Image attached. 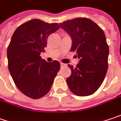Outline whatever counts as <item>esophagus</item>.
Here are the masks:
<instances>
[{
    "mask_svg": "<svg viewBox=\"0 0 121 121\" xmlns=\"http://www.w3.org/2000/svg\"><path fill=\"white\" fill-rule=\"evenodd\" d=\"M60 65H61V66H66L67 65H66V64L63 63H60Z\"/></svg>",
    "mask_w": 121,
    "mask_h": 121,
    "instance_id": "34e87169",
    "label": "esophagus"
}]
</instances>
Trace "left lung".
Listing matches in <instances>:
<instances>
[{
    "instance_id": "1",
    "label": "left lung",
    "mask_w": 121,
    "mask_h": 121,
    "mask_svg": "<svg viewBox=\"0 0 121 121\" xmlns=\"http://www.w3.org/2000/svg\"><path fill=\"white\" fill-rule=\"evenodd\" d=\"M72 39L71 51L76 52L79 63L69 65L71 74L67 78L69 90L77 96L93 94L101 85L108 67L109 48L104 30L86 17L60 23Z\"/></svg>"
}]
</instances>
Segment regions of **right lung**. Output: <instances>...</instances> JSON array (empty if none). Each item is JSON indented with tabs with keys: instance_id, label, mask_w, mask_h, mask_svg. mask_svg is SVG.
I'll use <instances>...</instances> for the list:
<instances>
[{
	"instance_id": "obj_1",
	"label": "right lung",
	"mask_w": 121,
	"mask_h": 121,
	"mask_svg": "<svg viewBox=\"0 0 121 121\" xmlns=\"http://www.w3.org/2000/svg\"><path fill=\"white\" fill-rule=\"evenodd\" d=\"M60 28L57 23L33 19L17 28L7 48L8 68L17 88L32 99H39L51 89L60 65L41 59L50 35Z\"/></svg>"
}]
</instances>
